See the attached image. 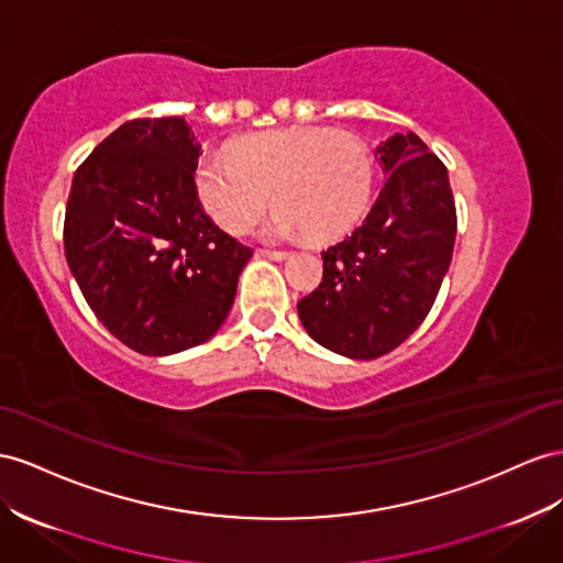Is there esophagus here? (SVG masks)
I'll list each match as a JSON object with an SVG mask.
<instances>
[{
	"instance_id": "esophagus-1",
	"label": "esophagus",
	"mask_w": 563,
	"mask_h": 563,
	"mask_svg": "<svg viewBox=\"0 0 563 563\" xmlns=\"http://www.w3.org/2000/svg\"><path fill=\"white\" fill-rule=\"evenodd\" d=\"M257 255L269 257V261H277V263H282V261H286V257H288L286 251H265V249L257 251Z\"/></svg>"
}]
</instances>
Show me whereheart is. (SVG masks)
Here are the masks:
<instances>
[{"instance_id":"heart-1","label":"heart","mask_w":563,"mask_h":563,"mask_svg":"<svg viewBox=\"0 0 563 563\" xmlns=\"http://www.w3.org/2000/svg\"><path fill=\"white\" fill-rule=\"evenodd\" d=\"M374 187L369 148L347 132L279 128L246 134L232 156L208 154L194 170V189L222 230L241 234L272 201L282 206L269 234L331 241L360 220Z\"/></svg>"}]
</instances>
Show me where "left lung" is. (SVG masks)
I'll return each mask as SVG.
<instances>
[{"label":"left lung","mask_w":563,"mask_h":563,"mask_svg":"<svg viewBox=\"0 0 563 563\" xmlns=\"http://www.w3.org/2000/svg\"><path fill=\"white\" fill-rule=\"evenodd\" d=\"M374 156L384 189L357 230L322 253V284L298 300L310 339L351 360L382 357L417 331L457 236L448 168L415 132L388 136Z\"/></svg>","instance_id":"8db88e82"}]
</instances>
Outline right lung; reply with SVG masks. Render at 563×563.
Returning <instances> with one entry per match:
<instances>
[{"label": "right lung", "mask_w": 563, "mask_h": 563, "mask_svg": "<svg viewBox=\"0 0 563 563\" xmlns=\"http://www.w3.org/2000/svg\"><path fill=\"white\" fill-rule=\"evenodd\" d=\"M201 156L185 118L120 125L73 177L66 261L99 322L132 351L165 357L212 339L253 251L208 218Z\"/></svg>", "instance_id": "obj_1"}]
</instances>
